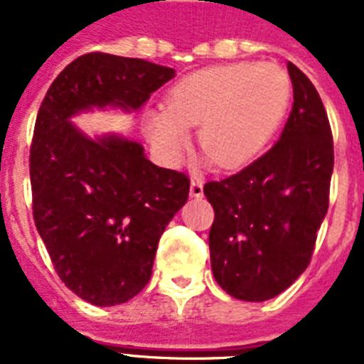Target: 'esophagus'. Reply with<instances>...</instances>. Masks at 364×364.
<instances>
[{
	"instance_id": "1",
	"label": "esophagus",
	"mask_w": 364,
	"mask_h": 364,
	"mask_svg": "<svg viewBox=\"0 0 364 364\" xmlns=\"http://www.w3.org/2000/svg\"><path fill=\"white\" fill-rule=\"evenodd\" d=\"M191 196L193 198H202L204 196V181L198 179V177H193V181H191Z\"/></svg>"
}]
</instances>
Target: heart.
Returning a JSON list of instances; mask_svg holds the SVG:
<instances>
[{
  "label": "heart",
  "mask_w": 364,
  "mask_h": 364,
  "mask_svg": "<svg viewBox=\"0 0 364 364\" xmlns=\"http://www.w3.org/2000/svg\"><path fill=\"white\" fill-rule=\"evenodd\" d=\"M291 79L272 64L215 65L183 77L168 92L166 107L147 111L154 147L177 162L198 128V145L217 166L236 170L257 159L282 124L291 102Z\"/></svg>",
  "instance_id": "1"
}]
</instances>
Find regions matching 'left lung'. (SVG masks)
<instances>
[{"mask_svg": "<svg viewBox=\"0 0 364 364\" xmlns=\"http://www.w3.org/2000/svg\"><path fill=\"white\" fill-rule=\"evenodd\" d=\"M293 109L282 136L234 176L210 181L211 270L230 296L264 302L308 268L328 210L334 166L327 111L311 81L289 62Z\"/></svg>", "mask_w": 364, "mask_h": 364, "instance_id": "8db88e82", "label": "left lung"}]
</instances>
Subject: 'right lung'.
Here are the masks:
<instances>
[{"label":"right lung","mask_w":364,"mask_h":364,"mask_svg":"<svg viewBox=\"0 0 364 364\" xmlns=\"http://www.w3.org/2000/svg\"><path fill=\"white\" fill-rule=\"evenodd\" d=\"M176 70L90 53L53 81L30 149L33 219L65 287L94 306L134 299L151 279L162 232L188 198V177L160 168L139 141L88 136L71 121L94 109L139 111Z\"/></svg>","instance_id":"right-lung-1"}]
</instances>
